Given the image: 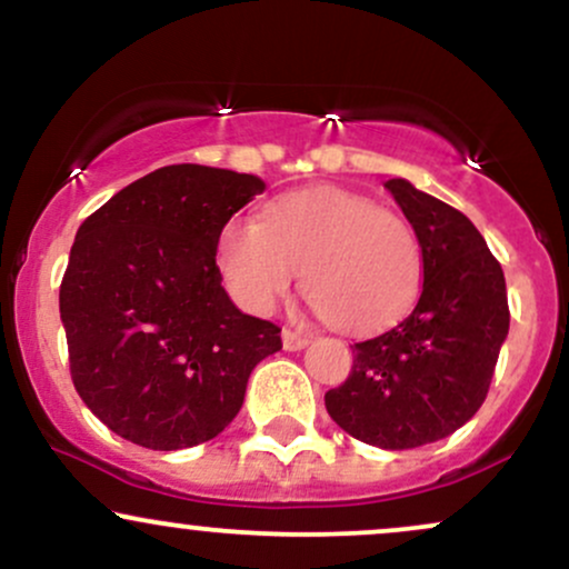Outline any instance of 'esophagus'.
Returning a JSON list of instances; mask_svg holds the SVG:
<instances>
[{"label": "esophagus", "instance_id": "obj_1", "mask_svg": "<svg viewBox=\"0 0 569 569\" xmlns=\"http://www.w3.org/2000/svg\"><path fill=\"white\" fill-rule=\"evenodd\" d=\"M280 337H283V348L286 350H302L305 345L310 342V337L302 335V331H297V329H289V326L280 331Z\"/></svg>", "mask_w": 569, "mask_h": 569}]
</instances>
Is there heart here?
I'll return each instance as SVG.
<instances>
[{"instance_id":"heart-1","label":"heart","mask_w":569,"mask_h":569,"mask_svg":"<svg viewBox=\"0 0 569 569\" xmlns=\"http://www.w3.org/2000/svg\"><path fill=\"white\" fill-rule=\"evenodd\" d=\"M227 291L248 312H267L302 270V289L326 323L367 331L415 302L420 240L401 213L367 194L312 187L270 202L262 224L232 219L219 234Z\"/></svg>"}]
</instances>
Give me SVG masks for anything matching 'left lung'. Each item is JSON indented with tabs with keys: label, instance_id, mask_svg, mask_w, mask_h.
Instances as JSON below:
<instances>
[{
	"label": "left lung",
	"instance_id": "1",
	"mask_svg": "<svg viewBox=\"0 0 569 569\" xmlns=\"http://www.w3.org/2000/svg\"><path fill=\"white\" fill-rule=\"evenodd\" d=\"M422 251L415 310L352 345V369L326 409L352 439L415 449L455 433L485 403L508 337L502 267L466 213L407 179H388Z\"/></svg>",
	"mask_w": 569,
	"mask_h": 569
}]
</instances>
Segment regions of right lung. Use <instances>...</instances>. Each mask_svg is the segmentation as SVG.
<instances>
[{
  "label": "right lung",
  "mask_w": 569,
  "mask_h": 569,
  "mask_svg": "<svg viewBox=\"0 0 569 569\" xmlns=\"http://www.w3.org/2000/svg\"><path fill=\"white\" fill-rule=\"evenodd\" d=\"M264 181L224 168L166 166L77 230L61 321L77 393L109 430L173 452L219 436L280 329L240 312L221 286L219 234Z\"/></svg>",
  "instance_id": "obj_1"
}]
</instances>
